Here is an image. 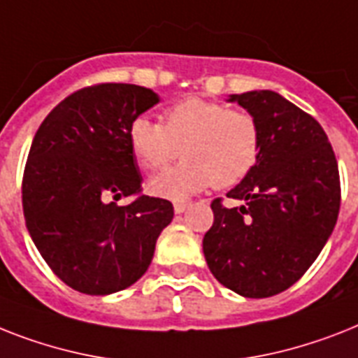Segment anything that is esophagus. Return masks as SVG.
I'll return each instance as SVG.
<instances>
[{"instance_id":"34e87169","label":"esophagus","mask_w":358,"mask_h":358,"mask_svg":"<svg viewBox=\"0 0 358 358\" xmlns=\"http://www.w3.org/2000/svg\"><path fill=\"white\" fill-rule=\"evenodd\" d=\"M187 206L189 204H185V202H176V204H174V213H184L185 209H187Z\"/></svg>"}]
</instances>
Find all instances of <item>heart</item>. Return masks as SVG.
<instances>
[{
	"mask_svg": "<svg viewBox=\"0 0 358 358\" xmlns=\"http://www.w3.org/2000/svg\"><path fill=\"white\" fill-rule=\"evenodd\" d=\"M129 145L147 171L164 169L182 150L184 164L150 178L149 191L159 199L185 200L211 185L243 182L259 159L261 129L246 110L187 97L165 110L164 124L145 115L134 119Z\"/></svg>",
	"mask_w": 358,
	"mask_h": 358,
	"instance_id": "b5f03b06",
	"label": "heart"
}]
</instances>
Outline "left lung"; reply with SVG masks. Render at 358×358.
I'll return each mask as SVG.
<instances>
[{
    "mask_svg": "<svg viewBox=\"0 0 358 358\" xmlns=\"http://www.w3.org/2000/svg\"><path fill=\"white\" fill-rule=\"evenodd\" d=\"M257 119L261 152L254 171L211 202L202 241L219 283L245 298L280 294L315 263L338 219L340 176L333 147L313 115L270 90L229 95Z\"/></svg>",
    "mask_w": 358,
    "mask_h": 358,
    "instance_id": "obj_1",
    "label": "left lung"
}]
</instances>
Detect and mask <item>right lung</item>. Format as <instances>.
Listing matches in <instances>:
<instances>
[{"label": "right lung", "mask_w": 358, "mask_h": 358, "mask_svg": "<svg viewBox=\"0 0 358 358\" xmlns=\"http://www.w3.org/2000/svg\"><path fill=\"white\" fill-rule=\"evenodd\" d=\"M159 103L136 84H95L58 103L40 124L23 171L29 235L49 268L83 294L123 290L147 272L173 220L169 200L141 193L129 145L134 119ZM138 194L127 206L111 199Z\"/></svg>", "instance_id": "add662e5"}]
</instances>
